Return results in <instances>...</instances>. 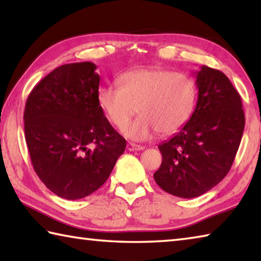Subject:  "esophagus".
Here are the masks:
<instances>
[{"label":"esophagus","instance_id":"1","mask_svg":"<svg viewBox=\"0 0 261 261\" xmlns=\"http://www.w3.org/2000/svg\"><path fill=\"white\" fill-rule=\"evenodd\" d=\"M126 149L130 152H134V151H143L144 146H140V145H137L134 143H127L126 144Z\"/></svg>","mask_w":261,"mask_h":261}]
</instances>
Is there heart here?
Returning <instances> with one entry per match:
<instances>
[{
  "label": "heart",
  "mask_w": 261,
  "mask_h": 261,
  "mask_svg": "<svg viewBox=\"0 0 261 261\" xmlns=\"http://www.w3.org/2000/svg\"><path fill=\"white\" fill-rule=\"evenodd\" d=\"M118 85L99 88L98 103L118 129H124L138 110L141 116L124 129L127 138L145 140L159 131H179L196 107L197 87L188 74L162 68H139L122 73Z\"/></svg>",
  "instance_id": "b5f03b06"
}]
</instances>
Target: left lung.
Returning <instances> with one entry per match:
<instances>
[{"instance_id": "1", "label": "left lung", "mask_w": 261, "mask_h": 261, "mask_svg": "<svg viewBox=\"0 0 261 261\" xmlns=\"http://www.w3.org/2000/svg\"><path fill=\"white\" fill-rule=\"evenodd\" d=\"M198 100L178 134L159 145L162 163L154 179L163 191L194 198L230 170L244 131L242 99L229 78L206 65L196 72Z\"/></svg>"}]
</instances>
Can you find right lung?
I'll return each mask as SVG.
<instances>
[{"label": "right lung", "mask_w": 261, "mask_h": 261, "mask_svg": "<svg viewBox=\"0 0 261 261\" xmlns=\"http://www.w3.org/2000/svg\"><path fill=\"white\" fill-rule=\"evenodd\" d=\"M95 69L92 62L61 65L35 85L25 105V140L35 173L69 200L102 187L126 146L98 103Z\"/></svg>", "instance_id": "add662e5"}]
</instances>
